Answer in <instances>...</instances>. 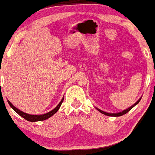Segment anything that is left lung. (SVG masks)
<instances>
[{
	"label": "left lung",
	"mask_w": 155,
	"mask_h": 155,
	"mask_svg": "<svg viewBox=\"0 0 155 155\" xmlns=\"http://www.w3.org/2000/svg\"><path fill=\"white\" fill-rule=\"evenodd\" d=\"M141 97H140V98L138 99V100L135 103V104L133 105V106H130V107H129V108H126L125 110H123V111H122L117 112V113H108V112L104 111H102V110L99 109V108H96V107H95V108H96V109H97V110H98V111H100L101 113H102L103 114L106 115V116H109V117H120V116H122V115H123V114H125L126 113H127V112H128L129 111H130V110L132 109V108H133V107H134L135 106H136V105L138 104V103H139V101H140V99H141Z\"/></svg>",
	"instance_id": "obj_1"
}]
</instances>
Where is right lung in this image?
Listing matches in <instances>:
<instances>
[{
  "label": "right lung",
  "instance_id": "1",
  "mask_svg": "<svg viewBox=\"0 0 155 155\" xmlns=\"http://www.w3.org/2000/svg\"><path fill=\"white\" fill-rule=\"evenodd\" d=\"M63 100H64V97L62 98V100L59 103V104H58V106H57L56 107L54 108V109L51 110V111L48 112V113L44 114H39V115L29 114L25 113V112L20 111V110L18 109V108H16L15 106H14V105L12 104L9 101H8V104H9V106H11V107L13 108L14 111H15L19 115H20L21 117H23V118L25 119L27 121H29V122H38V121H43V120H47L48 118H49V117L53 116V115H54V114L56 113L58 110H59V108L60 106H61V104H62V103H63Z\"/></svg>",
  "mask_w": 155,
  "mask_h": 155
}]
</instances>
